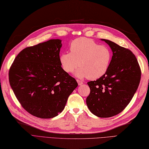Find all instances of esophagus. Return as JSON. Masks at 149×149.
Instances as JSON below:
<instances>
[{
    "instance_id": "1",
    "label": "esophagus",
    "mask_w": 149,
    "mask_h": 149,
    "mask_svg": "<svg viewBox=\"0 0 149 149\" xmlns=\"http://www.w3.org/2000/svg\"><path fill=\"white\" fill-rule=\"evenodd\" d=\"M77 83H78V84H79V85H82L83 84V81H81V80H77Z\"/></svg>"
}]
</instances>
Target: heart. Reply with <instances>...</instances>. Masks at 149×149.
I'll use <instances>...</instances> for the list:
<instances>
[{"label":"heart","mask_w":149,"mask_h":149,"mask_svg":"<svg viewBox=\"0 0 149 149\" xmlns=\"http://www.w3.org/2000/svg\"><path fill=\"white\" fill-rule=\"evenodd\" d=\"M69 49L70 52H64L59 57L65 72H73L79 66L80 68L75 72L77 77L96 80L108 71L112 58L111 51L108 46L81 38L72 42Z\"/></svg>","instance_id":"obj_1"}]
</instances>
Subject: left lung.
<instances>
[{
  "label": "left lung",
  "instance_id": "obj_1",
  "mask_svg": "<svg viewBox=\"0 0 149 149\" xmlns=\"http://www.w3.org/2000/svg\"><path fill=\"white\" fill-rule=\"evenodd\" d=\"M113 56L108 71L87 82L90 93L86 100L90 111L100 118L115 116L125 109L139 87L141 70L132 52L108 40Z\"/></svg>",
  "mask_w": 149,
  "mask_h": 149
}]
</instances>
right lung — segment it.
Listing matches in <instances>:
<instances>
[{"label": "right lung", "mask_w": 149, "mask_h": 149, "mask_svg": "<svg viewBox=\"0 0 149 149\" xmlns=\"http://www.w3.org/2000/svg\"><path fill=\"white\" fill-rule=\"evenodd\" d=\"M61 40H50L23 49L14 59L9 82L22 107L42 119L57 116L78 86L62 68Z\"/></svg>", "instance_id": "obj_1"}]
</instances>
